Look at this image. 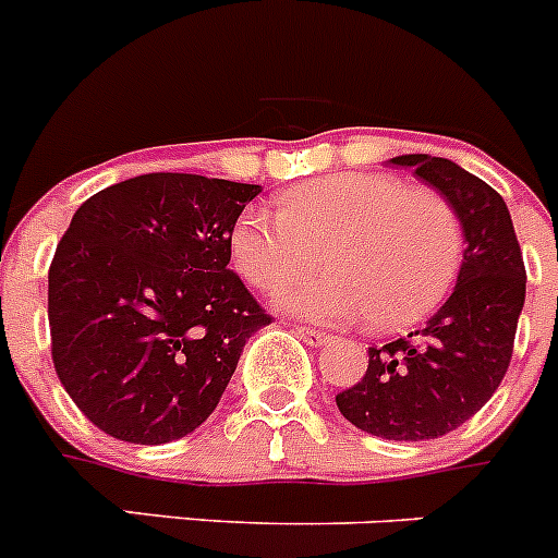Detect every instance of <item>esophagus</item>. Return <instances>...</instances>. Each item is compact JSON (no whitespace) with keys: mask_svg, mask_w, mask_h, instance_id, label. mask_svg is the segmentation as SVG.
<instances>
[{"mask_svg":"<svg viewBox=\"0 0 558 558\" xmlns=\"http://www.w3.org/2000/svg\"><path fill=\"white\" fill-rule=\"evenodd\" d=\"M294 332L300 338H303L308 347H325L327 341H330V332H322V330H314V327H294Z\"/></svg>","mask_w":558,"mask_h":558,"instance_id":"1","label":"esophagus"}]
</instances>
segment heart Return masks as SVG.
Wrapping results in <instances>:
<instances>
[{
  "instance_id": "1",
  "label": "heart",
  "mask_w": 558,
  "mask_h": 558,
  "mask_svg": "<svg viewBox=\"0 0 558 558\" xmlns=\"http://www.w3.org/2000/svg\"><path fill=\"white\" fill-rule=\"evenodd\" d=\"M322 252L331 269L300 279ZM231 255L250 286H279L275 305L286 314L322 325L368 316L374 330L390 332L444 305L460 275L462 226L449 197L429 186L330 173L283 192L278 215L244 208Z\"/></svg>"
}]
</instances>
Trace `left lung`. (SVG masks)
I'll list each match as a JSON object with an SVG mask.
<instances>
[{
    "instance_id": "1",
    "label": "left lung",
    "mask_w": 558,
    "mask_h": 558,
    "mask_svg": "<svg viewBox=\"0 0 558 558\" xmlns=\"http://www.w3.org/2000/svg\"><path fill=\"white\" fill-rule=\"evenodd\" d=\"M457 208L465 253L457 286L408 338L368 347L363 379L336 397L350 424L385 440H435L496 393L512 361L525 267L504 197L451 159L393 156Z\"/></svg>"
}]
</instances>
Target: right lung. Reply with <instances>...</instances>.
I'll return each mask as SVG.
<instances>
[{
    "instance_id": "1",
    "label": "right lung",
    "mask_w": 558,
    "mask_h": 558,
    "mask_svg": "<svg viewBox=\"0 0 558 558\" xmlns=\"http://www.w3.org/2000/svg\"><path fill=\"white\" fill-rule=\"evenodd\" d=\"M262 192L145 173L76 208L49 267L57 377L101 432L159 446L215 413L269 316L228 269L231 231Z\"/></svg>"
}]
</instances>
